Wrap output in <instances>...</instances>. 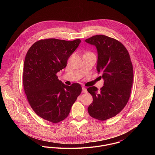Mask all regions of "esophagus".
I'll return each instance as SVG.
<instances>
[{"instance_id": "obj_1", "label": "esophagus", "mask_w": 155, "mask_h": 155, "mask_svg": "<svg viewBox=\"0 0 155 155\" xmlns=\"http://www.w3.org/2000/svg\"><path fill=\"white\" fill-rule=\"evenodd\" d=\"M82 92L87 93V89L85 88H84V87H82Z\"/></svg>"}]
</instances>
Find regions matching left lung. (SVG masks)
Here are the masks:
<instances>
[{
  "label": "left lung",
  "mask_w": 155,
  "mask_h": 155,
  "mask_svg": "<svg viewBox=\"0 0 155 155\" xmlns=\"http://www.w3.org/2000/svg\"><path fill=\"white\" fill-rule=\"evenodd\" d=\"M85 42L96 47V70L104 79L100 91L95 87L87 89L93 97L88 111L92 117L105 121L116 116L128 102L133 86V64L127 49L116 39L97 35Z\"/></svg>",
  "instance_id": "8db88e82"
}]
</instances>
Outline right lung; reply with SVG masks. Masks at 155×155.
<instances>
[{"label": "right lung", "instance_id": "obj_1", "mask_svg": "<svg viewBox=\"0 0 155 155\" xmlns=\"http://www.w3.org/2000/svg\"><path fill=\"white\" fill-rule=\"evenodd\" d=\"M81 42L55 38L41 39L30 47L24 63L23 85L27 100L38 116L53 123L68 116L81 94L80 84H64L56 74Z\"/></svg>", "mask_w": 155, "mask_h": 155}]
</instances>
